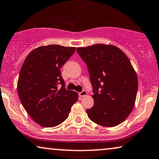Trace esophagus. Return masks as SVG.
<instances>
[{
  "instance_id": "esophagus-1",
  "label": "esophagus",
  "mask_w": 159,
  "mask_h": 159,
  "mask_svg": "<svg viewBox=\"0 0 159 159\" xmlns=\"http://www.w3.org/2000/svg\"><path fill=\"white\" fill-rule=\"evenodd\" d=\"M78 94H79L80 97H84V96H86V94H87V92H86V90H83V91H81V92H79V93H78Z\"/></svg>"
}]
</instances>
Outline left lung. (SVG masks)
<instances>
[{
	"label": "left lung",
	"mask_w": 159,
	"mask_h": 159,
	"mask_svg": "<svg viewBox=\"0 0 159 159\" xmlns=\"http://www.w3.org/2000/svg\"><path fill=\"white\" fill-rule=\"evenodd\" d=\"M87 65L94 106L86 110L92 122L114 127L129 116L135 104L138 78L130 60L119 48L95 44L77 48Z\"/></svg>",
	"instance_id": "left-lung-1"
}]
</instances>
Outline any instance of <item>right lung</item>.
<instances>
[{
    "mask_svg": "<svg viewBox=\"0 0 159 159\" xmlns=\"http://www.w3.org/2000/svg\"><path fill=\"white\" fill-rule=\"evenodd\" d=\"M75 51V47L41 46L32 51L22 65L18 95L28 114L43 127L63 122L78 101L77 92L65 89L60 70Z\"/></svg>",
    "mask_w": 159,
    "mask_h": 159,
    "instance_id": "obj_1",
    "label": "right lung"
}]
</instances>
